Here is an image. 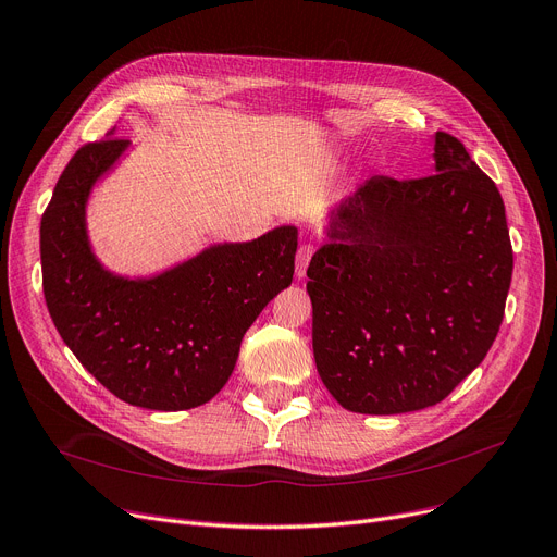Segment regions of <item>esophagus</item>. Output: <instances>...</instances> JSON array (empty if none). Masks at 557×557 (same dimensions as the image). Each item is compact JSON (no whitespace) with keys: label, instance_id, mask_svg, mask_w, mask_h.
Returning <instances> with one entry per match:
<instances>
[{"label":"esophagus","instance_id":"1","mask_svg":"<svg viewBox=\"0 0 557 557\" xmlns=\"http://www.w3.org/2000/svg\"><path fill=\"white\" fill-rule=\"evenodd\" d=\"M313 253H315L313 244H301L299 251H297V276L306 274V267H308L310 258H313Z\"/></svg>","mask_w":557,"mask_h":557}]
</instances>
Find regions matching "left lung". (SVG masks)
I'll use <instances>...</instances> for the list:
<instances>
[{"label": "left lung", "mask_w": 557, "mask_h": 557, "mask_svg": "<svg viewBox=\"0 0 557 557\" xmlns=\"http://www.w3.org/2000/svg\"><path fill=\"white\" fill-rule=\"evenodd\" d=\"M434 158L422 177L372 175L308 264L315 366L356 413L446 399L505 315L515 253L500 191L448 132Z\"/></svg>", "instance_id": "left-lung-1"}]
</instances>
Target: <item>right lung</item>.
I'll list each match as a JSON object with an SVG mask.
<instances>
[{
    "instance_id": "right-lung-1",
    "label": "right lung",
    "mask_w": 557,
    "mask_h": 557,
    "mask_svg": "<svg viewBox=\"0 0 557 557\" xmlns=\"http://www.w3.org/2000/svg\"><path fill=\"white\" fill-rule=\"evenodd\" d=\"M125 146L88 141L59 175L40 219L42 295L63 343L109 393L154 411L194 409L224 388L244 333L293 283L297 228L221 244L150 281L111 276L88 249L84 203Z\"/></svg>"
}]
</instances>
